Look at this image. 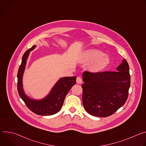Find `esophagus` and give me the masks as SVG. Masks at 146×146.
<instances>
[{
  "mask_svg": "<svg viewBox=\"0 0 146 146\" xmlns=\"http://www.w3.org/2000/svg\"><path fill=\"white\" fill-rule=\"evenodd\" d=\"M76 82L77 84H81L82 82V80L80 77H77L76 78Z\"/></svg>",
  "mask_w": 146,
  "mask_h": 146,
  "instance_id": "esophagus-1",
  "label": "esophagus"
}]
</instances>
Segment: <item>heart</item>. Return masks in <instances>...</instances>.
Returning a JSON list of instances; mask_svg holds the SVG:
<instances>
[{
  "instance_id": "heart-1",
  "label": "heart",
  "mask_w": 146,
  "mask_h": 146,
  "mask_svg": "<svg viewBox=\"0 0 146 146\" xmlns=\"http://www.w3.org/2000/svg\"><path fill=\"white\" fill-rule=\"evenodd\" d=\"M80 61L84 64H90L89 70L94 73H98L105 69L109 65L110 59L98 49H88L83 51L80 56Z\"/></svg>"
}]
</instances>
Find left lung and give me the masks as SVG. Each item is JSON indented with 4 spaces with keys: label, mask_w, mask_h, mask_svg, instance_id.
Returning <instances> with one entry per match:
<instances>
[{
    "label": "left lung",
    "mask_w": 146,
    "mask_h": 146,
    "mask_svg": "<svg viewBox=\"0 0 146 146\" xmlns=\"http://www.w3.org/2000/svg\"><path fill=\"white\" fill-rule=\"evenodd\" d=\"M116 72L82 73V103L90 114L106 117L126 102L131 85L129 67L123 59Z\"/></svg>",
    "instance_id": "obj_1"
}]
</instances>
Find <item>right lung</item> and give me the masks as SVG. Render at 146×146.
<instances>
[{"instance_id": "right-lung-1", "label": "right lung", "mask_w": 146, "mask_h": 146, "mask_svg": "<svg viewBox=\"0 0 146 146\" xmlns=\"http://www.w3.org/2000/svg\"><path fill=\"white\" fill-rule=\"evenodd\" d=\"M36 47V45H33L24 53L23 56L21 64L17 74L18 92L27 107L34 113L41 115H51L56 114L61 109L67 94L76 84V76L60 78L55 83L49 94L43 99H35L29 98L24 90L23 78L30 52Z\"/></svg>"}]
</instances>
